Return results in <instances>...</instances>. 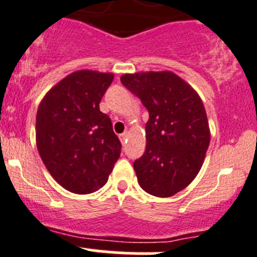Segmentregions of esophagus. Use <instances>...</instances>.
I'll list each match as a JSON object with an SVG mask.
<instances>
[{
	"instance_id": "obj_1",
	"label": "esophagus",
	"mask_w": 257,
	"mask_h": 257,
	"mask_svg": "<svg viewBox=\"0 0 257 257\" xmlns=\"http://www.w3.org/2000/svg\"><path fill=\"white\" fill-rule=\"evenodd\" d=\"M127 137H128V132H123V134L120 135V140L122 144H125L126 141H127Z\"/></svg>"
}]
</instances>
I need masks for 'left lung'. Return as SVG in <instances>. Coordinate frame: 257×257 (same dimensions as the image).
I'll return each instance as SVG.
<instances>
[{
	"instance_id": "8db88e82",
	"label": "left lung",
	"mask_w": 257,
	"mask_h": 257,
	"mask_svg": "<svg viewBox=\"0 0 257 257\" xmlns=\"http://www.w3.org/2000/svg\"><path fill=\"white\" fill-rule=\"evenodd\" d=\"M149 111L146 151L134 162L139 184L147 194L170 197L189 186L204 164L210 127L201 97L172 71L121 76Z\"/></svg>"
}]
</instances>
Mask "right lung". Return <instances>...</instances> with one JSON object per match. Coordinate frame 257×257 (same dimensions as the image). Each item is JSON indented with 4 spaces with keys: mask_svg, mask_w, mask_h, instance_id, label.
Listing matches in <instances>:
<instances>
[{
    "mask_svg": "<svg viewBox=\"0 0 257 257\" xmlns=\"http://www.w3.org/2000/svg\"><path fill=\"white\" fill-rule=\"evenodd\" d=\"M115 75L78 70L43 96L36 115V145L51 176L70 192L87 195L107 182L121 142L100 101Z\"/></svg>",
    "mask_w": 257,
    "mask_h": 257,
    "instance_id": "add662e5",
    "label": "right lung"
}]
</instances>
